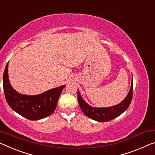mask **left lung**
<instances>
[{
	"label": "left lung",
	"mask_w": 155,
	"mask_h": 155,
	"mask_svg": "<svg viewBox=\"0 0 155 155\" xmlns=\"http://www.w3.org/2000/svg\"><path fill=\"white\" fill-rule=\"evenodd\" d=\"M132 92L133 83L132 82L130 90L125 98L120 104L110 107L95 108L89 106L82 98L79 91H78V101L81 109L87 117L98 121V122H107V121L111 120L114 118L118 117L129 107L132 99Z\"/></svg>",
	"instance_id": "1"
}]
</instances>
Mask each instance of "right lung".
<instances>
[{
  "label": "right lung",
  "mask_w": 155,
  "mask_h": 155,
  "mask_svg": "<svg viewBox=\"0 0 155 155\" xmlns=\"http://www.w3.org/2000/svg\"><path fill=\"white\" fill-rule=\"evenodd\" d=\"M65 85L44 92L37 96L18 94L10 84L8 78V63L3 74V89L9 107L23 117L32 120H39L51 115Z\"/></svg>",
  "instance_id": "right-lung-1"
}]
</instances>
